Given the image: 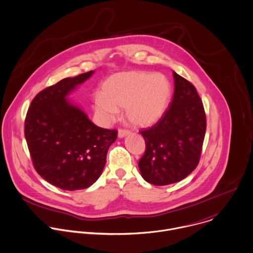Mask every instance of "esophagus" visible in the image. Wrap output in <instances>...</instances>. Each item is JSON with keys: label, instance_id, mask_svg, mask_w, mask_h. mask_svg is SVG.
<instances>
[{"label": "esophagus", "instance_id": "1", "mask_svg": "<svg viewBox=\"0 0 253 253\" xmlns=\"http://www.w3.org/2000/svg\"><path fill=\"white\" fill-rule=\"evenodd\" d=\"M128 134H130V131L126 130V129H119V131H118V137L119 138H123Z\"/></svg>", "mask_w": 253, "mask_h": 253}]
</instances>
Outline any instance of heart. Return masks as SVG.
Here are the masks:
<instances>
[{
  "label": "heart",
  "instance_id": "obj_1",
  "mask_svg": "<svg viewBox=\"0 0 253 253\" xmlns=\"http://www.w3.org/2000/svg\"><path fill=\"white\" fill-rule=\"evenodd\" d=\"M171 95V84L163 74L144 71L116 73L101 85V94L93 99L94 110L103 123H111L125 109L130 123L148 126L166 112Z\"/></svg>",
  "mask_w": 253,
  "mask_h": 253
}]
</instances>
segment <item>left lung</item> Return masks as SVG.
Wrapping results in <instances>:
<instances>
[{
	"instance_id": "left-lung-1",
	"label": "left lung",
	"mask_w": 253,
	"mask_h": 253,
	"mask_svg": "<svg viewBox=\"0 0 253 253\" xmlns=\"http://www.w3.org/2000/svg\"><path fill=\"white\" fill-rule=\"evenodd\" d=\"M174 92L162 118L140 131L146 151L139 161L143 178L169 185L188 176L198 166L206 132V114L195 86L173 72Z\"/></svg>"
}]
</instances>
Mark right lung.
Listing matches in <instances>:
<instances>
[{
    "label": "right lung",
    "instance_id": "1",
    "mask_svg": "<svg viewBox=\"0 0 253 253\" xmlns=\"http://www.w3.org/2000/svg\"><path fill=\"white\" fill-rule=\"evenodd\" d=\"M93 71L66 78L38 92L24 121V136L37 173L63 190H80L100 176L117 130L94 125L66 96Z\"/></svg>",
    "mask_w": 253,
    "mask_h": 253
}]
</instances>
